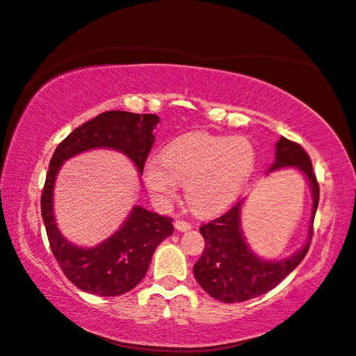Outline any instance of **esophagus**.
<instances>
[{
  "label": "esophagus",
  "instance_id": "1",
  "mask_svg": "<svg viewBox=\"0 0 356 356\" xmlns=\"http://www.w3.org/2000/svg\"><path fill=\"white\" fill-rule=\"evenodd\" d=\"M174 228H176L180 232H185V231L191 229V225L184 222V220H176V222H174Z\"/></svg>",
  "mask_w": 356,
  "mask_h": 356
}]
</instances>
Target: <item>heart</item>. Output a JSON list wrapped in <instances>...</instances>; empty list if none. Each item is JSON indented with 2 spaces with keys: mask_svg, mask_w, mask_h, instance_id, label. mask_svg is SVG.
I'll return each instance as SVG.
<instances>
[{
  "mask_svg": "<svg viewBox=\"0 0 356 356\" xmlns=\"http://www.w3.org/2000/svg\"><path fill=\"white\" fill-rule=\"evenodd\" d=\"M255 166V149L246 138L190 133L171 140L162 159L149 157L142 176L151 195L162 205L177 197L185 185L190 208L199 216H216L243 193Z\"/></svg>",
  "mask_w": 356,
  "mask_h": 356,
  "instance_id": "heart-1",
  "label": "heart"
}]
</instances>
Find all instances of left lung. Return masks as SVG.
Masks as SVG:
<instances>
[{
    "mask_svg": "<svg viewBox=\"0 0 356 356\" xmlns=\"http://www.w3.org/2000/svg\"><path fill=\"white\" fill-rule=\"evenodd\" d=\"M297 168L305 174L312 190V216L305 246L284 260H264L248 246L241 231L240 213L243 200L237 202L216 220L200 226L205 249L194 264V277L211 297L222 303H241L269 292L305 259L312 238V223L318 208L320 186L311 157L305 148L286 138L275 143V161L270 171Z\"/></svg>",
    "mask_w": 356,
    "mask_h": 356,
    "instance_id": "left-lung-1",
    "label": "left lung"
}]
</instances>
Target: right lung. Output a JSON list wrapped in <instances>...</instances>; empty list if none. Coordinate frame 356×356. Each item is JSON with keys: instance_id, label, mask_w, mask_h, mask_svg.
I'll return each mask as SVG.
<instances>
[{"instance_id": "obj_1", "label": "right lung", "mask_w": 356, "mask_h": 356, "mask_svg": "<svg viewBox=\"0 0 356 356\" xmlns=\"http://www.w3.org/2000/svg\"><path fill=\"white\" fill-rule=\"evenodd\" d=\"M156 115L105 111L82 124L59 143L53 153L41 195V213L51 252L65 277L81 291L116 297L140 283L156 248L170 237L172 218L134 207L122 226L95 248H79L59 232L53 214V188L61 165L93 148H110L125 154L142 174L154 143Z\"/></svg>"}]
</instances>
